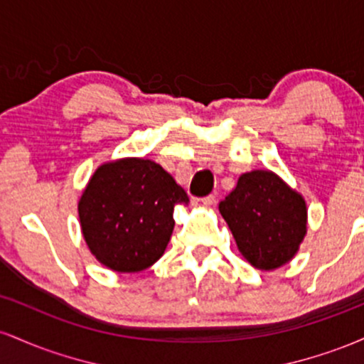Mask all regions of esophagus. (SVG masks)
<instances>
[{
    "mask_svg": "<svg viewBox=\"0 0 364 364\" xmlns=\"http://www.w3.org/2000/svg\"><path fill=\"white\" fill-rule=\"evenodd\" d=\"M214 202H215L214 195H207V196H202V198H196V203H200V205H205V207L214 205Z\"/></svg>",
    "mask_w": 364,
    "mask_h": 364,
    "instance_id": "esophagus-1",
    "label": "esophagus"
}]
</instances>
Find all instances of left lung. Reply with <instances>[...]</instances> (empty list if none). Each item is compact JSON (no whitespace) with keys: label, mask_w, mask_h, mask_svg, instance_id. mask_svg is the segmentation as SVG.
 Returning <instances> with one entry per match:
<instances>
[{"label":"left lung","mask_w":364,"mask_h":364,"mask_svg":"<svg viewBox=\"0 0 364 364\" xmlns=\"http://www.w3.org/2000/svg\"><path fill=\"white\" fill-rule=\"evenodd\" d=\"M219 210L241 255L262 270L289 262L306 232L303 196L270 171L240 176L235 190L219 203Z\"/></svg>","instance_id":"8db88e82"}]
</instances>
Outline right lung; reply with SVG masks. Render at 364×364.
Returning <instances> with one entry per match:
<instances>
[{"label": "right lung", "mask_w": 364, "mask_h": 364, "mask_svg": "<svg viewBox=\"0 0 364 364\" xmlns=\"http://www.w3.org/2000/svg\"><path fill=\"white\" fill-rule=\"evenodd\" d=\"M186 202V191L156 162H107L78 202L83 237L102 265L140 272L162 257L174 229V205Z\"/></svg>", "instance_id": "1"}]
</instances>
